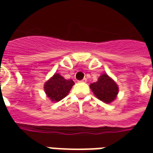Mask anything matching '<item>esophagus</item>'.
Wrapping results in <instances>:
<instances>
[{
    "instance_id": "obj_1",
    "label": "esophagus",
    "mask_w": 153,
    "mask_h": 153,
    "mask_svg": "<svg viewBox=\"0 0 153 153\" xmlns=\"http://www.w3.org/2000/svg\"><path fill=\"white\" fill-rule=\"evenodd\" d=\"M81 82H83V83H86V82H87V79H83L82 80Z\"/></svg>"
}]
</instances>
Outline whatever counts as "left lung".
Wrapping results in <instances>:
<instances>
[{"label":"left lung","instance_id":"obj_1","mask_svg":"<svg viewBox=\"0 0 153 153\" xmlns=\"http://www.w3.org/2000/svg\"><path fill=\"white\" fill-rule=\"evenodd\" d=\"M90 88L100 101L105 103L114 102L119 93L117 83L106 74H102L97 82L91 83Z\"/></svg>","mask_w":153,"mask_h":153}]
</instances>
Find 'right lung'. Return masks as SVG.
I'll return each mask as SVG.
<instances>
[{
    "mask_svg": "<svg viewBox=\"0 0 153 153\" xmlns=\"http://www.w3.org/2000/svg\"><path fill=\"white\" fill-rule=\"evenodd\" d=\"M74 84L72 79H65L60 74H54L44 84V91L51 102H57L69 94Z\"/></svg>",
    "mask_w": 153,
    "mask_h": 153,
    "instance_id": "right-lung-1",
    "label": "right lung"
}]
</instances>
